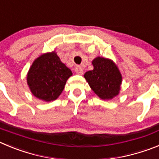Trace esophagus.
I'll return each mask as SVG.
<instances>
[{
    "instance_id": "1",
    "label": "esophagus",
    "mask_w": 159,
    "mask_h": 159,
    "mask_svg": "<svg viewBox=\"0 0 159 159\" xmlns=\"http://www.w3.org/2000/svg\"><path fill=\"white\" fill-rule=\"evenodd\" d=\"M75 72L78 75H82L83 72H84V70H83V68L80 66H76L75 68Z\"/></svg>"
}]
</instances>
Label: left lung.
<instances>
[{
  "instance_id": "1",
  "label": "left lung",
  "mask_w": 159,
  "mask_h": 159,
  "mask_svg": "<svg viewBox=\"0 0 159 159\" xmlns=\"http://www.w3.org/2000/svg\"><path fill=\"white\" fill-rule=\"evenodd\" d=\"M94 69L84 74L91 89L100 98L112 99L119 94L122 76L113 61L98 57L93 60Z\"/></svg>"
}]
</instances>
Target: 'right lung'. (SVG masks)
I'll return each instance as SVG.
<instances>
[{
  "label": "right lung",
  "instance_id": "add662e5",
  "mask_svg": "<svg viewBox=\"0 0 159 159\" xmlns=\"http://www.w3.org/2000/svg\"><path fill=\"white\" fill-rule=\"evenodd\" d=\"M72 71L62 63L55 52L44 53L34 60L27 76L30 91L45 102L57 99L65 88Z\"/></svg>",
  "mask_w": 159,
  "mask_h": 159
}]
</instances>
